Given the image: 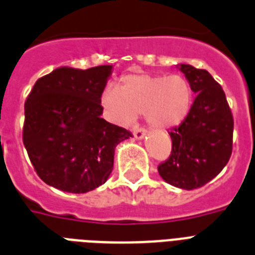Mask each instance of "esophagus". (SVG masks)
<instances>
[{"mask_svg":"<svg viewBox=\"0 0 255 255\" xmlns=\"http://www.w3.org/2000/svg\"><path fill=\"white\" fill-rule=\"evenodd\" d=\"M146 131L145 129H142V128H134L133 129V136L136 140H142V138L145 137Z\"/></svg>","mask_w":255,"mask_h":255,"instance_id":"obj_1","label":"esophagus"}]
</instances>
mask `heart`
Wrapping results in <instances>:
<instances>
[{
	"label": "heart",
	"instance_id": "b5f03b06",
	"mask_svg": "<svg viewBox=\"0 0 255 255\" xmlns=\"http://www.w3.org/2000/svg\"><path fill=\"white\" fill-rule=\"evenodd\" d=\"M101 106L113 123L131 127L137 115L157 129L174 128L185 122L192 106L191 85L181 74H127L119 89L107 85Z\"/></svg>",
	"mask_w": 255,
	"mask_h": 255
}]
</instances>
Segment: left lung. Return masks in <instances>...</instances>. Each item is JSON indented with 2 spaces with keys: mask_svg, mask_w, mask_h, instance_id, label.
Masks as SVG:
<instances>
[{
  "mask_svg": "<svg viewBox=\"0 0 255 255\" xmlns=\"http://www.w3.org/2000/svg\"><path fill=\"white\" fill-rule=\"evenodd\" d=\"M177 68L196 97L185 122L169 132L171 154L158 166V173L169 185L194 190L214 179L228 163L233 117L225 93L207 70L188 64Z\"/></svg>",
  "mask_w": 255,
  "mask_h": 255,
  "instance_id": "1",
  "label": "left lung"
}]
</instances>
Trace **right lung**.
Segmentation results:
<instances>
[{
  "label": "right lung",
  "mask_w": 255,
  "mask_h": 255,
  "mask_svg": "<svg viewBox=\"0 0 255 255\" xmlns=\"http://www.w3.org/2000/svg\"><path fill=\"white\" fill-rule=\"evenodd\" d=\"M113 69L60 67L35 82L24 103L23 144L47 185L84 194L109 179L115 148L132 136L101 118Z\"/></svg>",
  "instance_id": "1"
}]
</instances>
